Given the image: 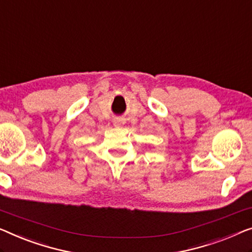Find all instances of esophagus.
I'll use <instances>...</instances> for the list:
<instances>
[{"instance_id":"1","label":"esophagus","mask_w":252,"mask_h":252,"mask_svg":"<svg viewBox=\"0 0 252 252\" xmlns=\"http://www.w3.org/2000/svg\"><path fill=\"white\" fill-rule=\"evenodd\" d=\"M123 124V120L122 119H116L114 122V125L115 126H120Z\"/></svg>"}]
</instances>
